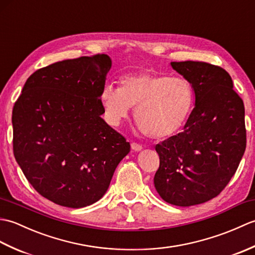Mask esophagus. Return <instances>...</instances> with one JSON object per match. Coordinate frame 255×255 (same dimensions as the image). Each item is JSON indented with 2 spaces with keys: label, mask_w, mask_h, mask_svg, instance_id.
Here are the masks:
<instances>
[{
  "label": "esophagus",
  "mask_w": 255,
  "mask_h": 255,
  "mask_svg": "<svg viewBox=\"0 0 255 255\" xmlns=\"http://www.w3.org/2000/svg\"><path fill=\"white\" fill-rule=\"evenodd\" d=\"M131 149L134 150V151H140V150L142 149V145L137 143V142H132L131 143Z\"/></svg>",
  "instance_id": "obj_1"
}]
</instances>
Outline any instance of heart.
Masks as SVG:
<instances>
[{"label": "heart", "instance_id": "b5f03b06", "mask_svg": "<svg viewBox=\"0 0 255 255\" xmlns=\"http://www.w3.org/2000/svg\"><path fill=\"white\" fill-rule=\"evenodd\" d=\"M101 101L113 126H118L137 106L134 119L141 131L162 139L173 136L186 123L194 105V89L185 78L143 70L124 75L119 88L106 84Z\"/></svg>", "mask_w": 255, "mask_h": 255}]
</instances>
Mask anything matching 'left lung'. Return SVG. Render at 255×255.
Masks as SVG:
<instances>
[{
  "mask_svg": "<svg viewBox=\"0 0 255 255\" xmlns=\"http://www.w3.org/2000/svg\"><path fill=\"white\" fill-rule=\"evenodd\" d=\"M192 83L195 106L182 132L155 145L156 192L187 207L223 192L246 151L245 105L225 69L202 61L171 62Z\"/></svg>",
  "mask_w": 255,
  "mask_h": 255,
  "instance_id": "obj_1",
  "label": "left lung"
}]
</instances>
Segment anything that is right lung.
I'll return each mask as SVG.
<instances>
[{
	"label": "right lung",
	"instance_id": "add662e5",
	"mask_svg": "<svg viewBox=\"0 0 255 255\" xmlns=\"http://www.w3.org/2000/svg\"><path fill=\"white\" fill-rule=\"evenodd\" d=\"M112 67L104 53L68 59L27 79L13 107V151L42 197L70 208L107 191L130 144L101 117V92Z\"/></svg>",
	"mask_w": 255,
	"mask_h": 255
}]
</instances>
